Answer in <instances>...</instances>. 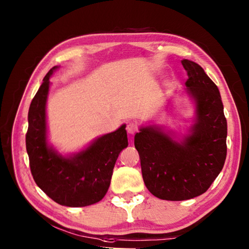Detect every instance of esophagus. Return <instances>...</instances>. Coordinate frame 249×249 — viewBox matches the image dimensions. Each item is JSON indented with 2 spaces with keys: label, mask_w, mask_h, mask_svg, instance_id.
Here are the masks:
<instances>
[{
  "label": "esophagus",
  "mask_w": 249,
  "mask_h": 249,
  "mask_svg": "<svg viewBox=\"0 0 249 249\" xmlns=\"http://www.w3.org/2000/svg\"><path fill=\"white\" fill-rule=\"evenodd\" d=\"M126 130H127V133L128 134H135L138 130V126L135 124V123H132V122H130V123H128L127 125H126Z\"/></svg>",
  "instance_id": "1"
}]
</instances>
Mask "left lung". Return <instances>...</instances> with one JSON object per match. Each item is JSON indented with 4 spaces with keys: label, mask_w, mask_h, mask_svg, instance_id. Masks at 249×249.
<instances>
[{
    "label": "left lung",
    "mask_w": 249,
    "mask_h": 249,
    "mask_svg": "<svg viewBox=\"0 0 249 249\" xmlns=\"http://www.w3.org/2000/svg\"><path fill=\"white\" fill-rule=\"evenodd\" d=\"M181 64L189 77L187 91L196 104L191 134L179 142L148 126L134 141L147 189L168 201L203 195L223 169L227 153V122L216 84L196 62L183 59Z\"/></svg>",
    "instance_id": "obj_1"
}]
</instances>
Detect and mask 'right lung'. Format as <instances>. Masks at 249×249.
<instances>
[{
	"instance_id": "obj_1",
	"label": "right lung",
	"mask_w": 249,
	"mask_h": 249,
	"mask_svg": "<svg viewBox=\"0 0 249 249\" xmlns=\"http://www.w3.org/2000/svg\"><path fill=\"white\" fill-rule=\"evenodd\" d=\"M56 68L45 75L29 107L26 133L29 167L36 184L50 199L60 205L81 208L96 203L107 195L116 159L128 145L127 134L122 125L71 157H64L48 147L46 101L49 78Z\"/></svg>"
}]
</instances>
